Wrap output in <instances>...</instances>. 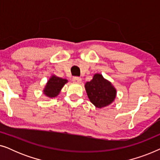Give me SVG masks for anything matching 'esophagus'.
Wrapping results in <instances>:
<instances>
[{"label":"esophagus","mask_w":160,"mask_h":160,"mask_svg":"<svg viewBox=\"0 0 160 160\" xmlns=\"http://www.w3.org/2000/svg\"><path fill=\"white\" fill-rule=\"evenodd\" d=\"M73 81L76 83H80L81 82H82V78H81L80 77H78V76H74V77L73 78Z\"/></svg>","instance_id":"34e87169"}]
</instances>
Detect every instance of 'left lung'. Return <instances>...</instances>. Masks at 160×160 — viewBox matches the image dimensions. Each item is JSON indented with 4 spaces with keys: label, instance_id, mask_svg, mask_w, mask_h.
Segmentation results:
<instances>
[{
    "label": "left lung",
    "instance_id": "8db88e82",
    "mask_svg": "<svg viewBox=\"0 0 160 160\" xmlns=\"http://www.w3.org/2000/svg\"><path fill=\"white\" fill-rule=\"evenodd\" d=\"M85 89L89 100L97 108L112 103L117 96V90L111 83L99 73L95 74L92 79L85 84Z\"/></svg>",
    "mask_w": 160,
    "mask_h": 160
}]
</instances>
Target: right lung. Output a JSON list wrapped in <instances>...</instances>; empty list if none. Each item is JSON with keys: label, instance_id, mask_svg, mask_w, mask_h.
<instances>
[{"label": "right lung", "instance_id": "1", "mask_svg": "<svg viewBox=\"0 0 160 160\" xmlns=\"http://www.w3.org/2000/svg\"><path fill=\"white\" fill-rule=\"evenodd\" d=\"M67 82V79L58 77L56 76H52L47 83V85L43 89V93L49 98L56 97L59 95L61 89Z\"/></svg>", "mask_w": 160, "mask_h": 160}]
</instances>
